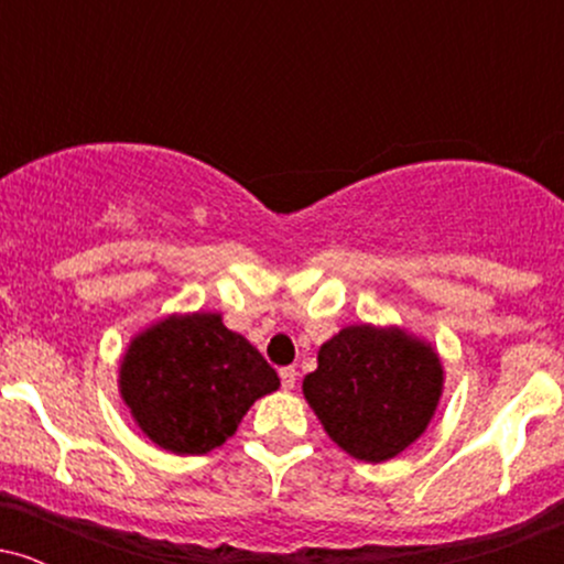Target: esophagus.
<instances>
[{"mask_svg": "<svg viewBox=\"0 0 564 564\" xmlns=\"http://www.w3.org/2000/svg\"><path fill=\"white\" fill-rule=\"evenodd\" d=\"M281 384H283V390H294V384H296V368L294 366L281 368Z\"/></svg>", "mask_w": 564, "mask_h": 564, "instance_id": "esophagus-1", "label": "esophagus"}]
</instances>
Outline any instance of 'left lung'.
Masks as SVG:
<instances>
[{
	"label": "left lung",
	"instance_id": "8db88e82",
	"mask_svg": "<svg viewBox=\"0 0 564 564\" xmlns=\"http://www.w3.org/2000/svg\"><path fill=\"white\" fill-rule=\"evenodd\" d=\"M302 392L341 451L379 464L424 435L443 394V364L403 328L360 323L318 349Z\"/></svg>",
	"mask_w": 564,
	"mask_h": 564
}]
</instances>
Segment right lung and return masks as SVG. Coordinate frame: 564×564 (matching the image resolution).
<instances>
[{"label": "right lung", "instance_id": "right-lung-1", "mask_svg": "<svg viewBox=\"0 0 564 564\" xmlns=\"http://www.w3.org/2000/svg\"><path fill=\"white\" fill-rule=\"evenodd\" d=\"M281 387L260 349L219 313L170 315L129 341L121 400L142 435L177 456H200L236 435L254 400Z\"/></svg>", "mask_w": 564, "mask_h": 564}]
</instances>
